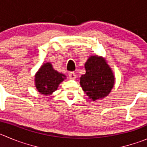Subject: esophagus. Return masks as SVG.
I'll use <instances>...</instances> for the list:
<instances>
[{"label":"esophagus","instance_id":"1","mask_svg":"<svg viewBox=\"0 0 147 147\" xmlns=\"http://www.w3.org/2000/svg\"><path fill=\"white\" fill-rule=\"evenodd\" d=\"M69 78L71 80H75L77 78V75L75 72H70V73L69 74Z\"/></svg>","mask_w":147,"mask_h":147}]
</instances>
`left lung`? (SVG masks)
Masks as SVG:
<instances>
[{"label":"left lung","mask_w":147,"mask_h":147,"mask_svg":"<svg viewBox=\"0 0 147 147\" xmlns=\"http://www.w3.org/2000/svg\"><path fill=\"white\" fill-rule=\"evenodd\" d=\"M86 74L80 77L83 91L92 101L105 98L115 84V77L106 60L101 57L91 56L85 64Z\"/></svg>","instance_id":"obj_1"}]
</instances>
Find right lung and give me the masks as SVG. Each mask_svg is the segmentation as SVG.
Returning <instances> with one entry per match:
<instances>
[{"label":"right lung","mask_w":147,"mask_h":147,"mask_svg":"<svg viewBox=\"0 0 147 147\" xmlns=\"http://www.w3.org/2000/svg\"><path fill=\"white\" fill-rule=\"evenodd\" d=\"M65 78L64 74L53 69L50 62L45 63L35 74V87L40 94L50 95L57 90L59 85Z\"/></svg>","instance_id":"obj_1"}]
</instances>
